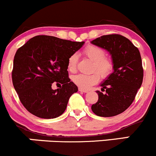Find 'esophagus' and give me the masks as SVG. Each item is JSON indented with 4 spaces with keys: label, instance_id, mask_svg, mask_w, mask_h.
Masks as SVG:
<instances>
[{
    "label": "esophagus",
    "instance_id": "34e87169",
    "mask_svg": "<svg viewBox=\"0 0 156 156\" xmlns=\"http://www.w3.org/2000/svg\"><path fill=\"white\" fill-rule=\"evenodd\" d=\"M78 90L81 92V93H87L88 92V90H87L81 89V88H79V89H78Z\"/></svg>",
    "mask_w": 156,
    "mask_h": 156
}]
</instances>
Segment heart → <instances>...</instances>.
<instances>
[{"mask_svg": "<svg viewBox=\"0 0 156 156\" xmlns=\"http://www.w3.org/2000/svg\"><path fill=\"white\" fill-rule=\"evenodd\" d=\"M83 55L93 62V71L96 73L83 75L78 74L73 76V83L81 89H89L92 86L97 83L99 81V76L103 79L108 78L114 70V63L111 59L106 58L105 52L102 48L96 45H88L83 50ZM78 56L77 54H73L68 59L67 66L70 72L73 73L77 69Z\"/></svg>", "mask_w": 156, "mask_h": 156, "instance_id": "heart-1", "label": "heart"}]
</instances>
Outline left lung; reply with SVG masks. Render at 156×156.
I'll return each mask as SVG.
<instances>
[{
	"mask_svg": "<svg viewBox=\"0 0 156 156\" xmlns=\"http://www.w3.org/2000/svg\"><path fill=\"white\" fill-rule=\"evenodd\" d=\"M90 42L107 51L114 63L113 73L100 83L106 93L96 91L99 99L91 109L99 117H114L132 105L141 87L144 70L140 51L129 39L118 34L101 36Z\"/></svg>",
	"mask_w": 156,
	"mask_h": 156,
	"instance_id": "8db88e82",
	"label": "left lung"
}]
</instances>
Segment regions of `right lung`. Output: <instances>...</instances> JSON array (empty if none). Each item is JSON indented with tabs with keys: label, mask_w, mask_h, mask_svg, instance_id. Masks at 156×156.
I'll list each match as a JSON object with an SVG mask.
<instances>
[{
	"label": "right lung",
	"mask_w": 156,
	"mask_h": 156,
	"mask_svg": "<svg viewBox=\"0 0 156 156\" xmlns=\"http://www.w3.org/2000/svg\"><path fill=\"white\" fill-rule=\"evenodd\" d=\"M83 44L37 36L18 49L13 60L12 83L29 112L43 119L63 114L70 96L78 92V87L68 77V59ZM55 81L63 85L53 90L51 85Z\"/></svg>",
	"instance_id": "right-lung-1"
}]
</instances>
